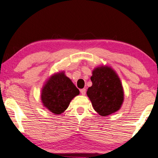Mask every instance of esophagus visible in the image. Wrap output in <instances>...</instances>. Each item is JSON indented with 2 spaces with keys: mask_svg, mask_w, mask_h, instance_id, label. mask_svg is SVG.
Masks as SVG:
<instances>
[{
  "mask_svg": "<svg viewBox=\"0 0 158 158\" xmlns=\"http://www.w3.org/2000/svg\"><path fill=\"white\" fill-rule=\"evenodd\" d=\"M81 93L83 95H85V93H86V90L85 88H83V89H81Z\"/></svg>",
  "mask_w": 158,
  "mask_h": 158,
  "instance_id": "esophagus-1",
  "label": "esophagus"
}]
</instances>
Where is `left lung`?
I'll return each instance as SVG.
<instances>
[{
  "label": "left lung",
  "instance_id": "1",
  "mask_svg": "<svg viewBox=\"0 0 158 158\" xmlns=\"http://www.w3.org/2000/svg\"><path fill=\"white\" fill-rule=\"evenodd\" d=\"M90 80L93 85L88 88L87 95L95 110L106 117L120 110L124 100V92L115 70L108 66L95 68Z\"/></svg>",
  "mask_w": 158,
  "mask_h": 158
}]
</instances>
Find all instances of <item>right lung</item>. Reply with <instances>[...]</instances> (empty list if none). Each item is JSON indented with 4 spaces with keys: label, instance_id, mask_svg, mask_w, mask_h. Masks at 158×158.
Here are the masks:
<instances>
[{
    "label": "right lung",
    "instance_id": "1",
    "mask_svg": "<svg viewBox=\"0 0 158 158\" xmlns=\"http://www.w3.org/2000/svg\"><path fill=\"white\" fill-rule=\"evenodd\" d=\"M80 91L69 77L61 72L52 75L43 85L41 101L43 106L56 115H60Z\"/></svg>",
    "mask_w": 158,
    "mask_h": 158
}]
</instances>
